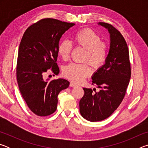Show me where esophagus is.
<instances>
[{"mask_svg": "<svg viewBox=\"0 0 148 148\" xmlns=\"http://www.w3.org/2000/svg\"><path fill=\"white\" fill-rule=\"evenodd\" d=\"M77 85L75 84L73 82H71V84H70V87H76Z\"/></svg>", "mask_w": 148, "mask_h": 148, "instance_id": "esophagus-1", "label": "esophagus"}]
</instances>
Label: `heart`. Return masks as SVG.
<instances>
[{
    "label": "heart",
    "instance_id": "heart-1",
    "mask_svg": "<svg viewBox=\"0 0 148 148\" xmlns=\"http://www.w3.org/2000/svg\"><path fill=\"white\" fill-rule=\"evenodd\" d=\"M76 46L85 49L83 61H87L95 69H98L104 64L108 55V46L101 42L99 35L91 29H83L76 32L73 36ZM72 50V45L69 41L60 42L57 51L63 61L68 60ZM63 76L75 83H79L90 74V70L87 63H71L62 70Z\"/></svg>",
    "mask_w": 148,
    "mask_h": 148
}]
</instances>
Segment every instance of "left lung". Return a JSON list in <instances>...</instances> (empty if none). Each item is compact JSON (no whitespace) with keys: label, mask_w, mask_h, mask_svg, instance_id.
Returning <instances> with one entry per match:
<instances>
[{"label":"left lung","mask_w":148,"mask_h":148,"mask_svg":"<svg viewBox=\"0 0 148 148\" xmlns=\"http://www.w3.org/2000/svg\"><path fill=\"white\" fill-rule=\"evenodd\" d=\"M99 25L110 34V49L105 63L95 72L92 84H97L99 92L84 88L79 101V112L87 121H99L114 113L123 99L131 78V64L128 46L120 32L112 25L100 22Z\"/></svg>","instance_id":"1"}]
</instances>
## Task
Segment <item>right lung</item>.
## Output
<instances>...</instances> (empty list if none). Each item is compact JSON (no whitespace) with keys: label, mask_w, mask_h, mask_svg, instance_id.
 <instances>
[{"label":"right lung","mask_w":148,"mask_h":148,"mask_svg":"<svg viewBox=\"0 0 148 148\" xmlns=\"http://www.w3.org/2000/svg\"><path fill=\"white\" fill-rule=\"evenodd\" d=\"M75 23L43 19L28 27L20 42L17 62L19 91L30 110L37 116H47L56 112L57 96L69 86L63 78L44 79L47 70L57 75L58 47L62 35Z\"/></svg>","instance_id":"obj_1"}]
</instances>
